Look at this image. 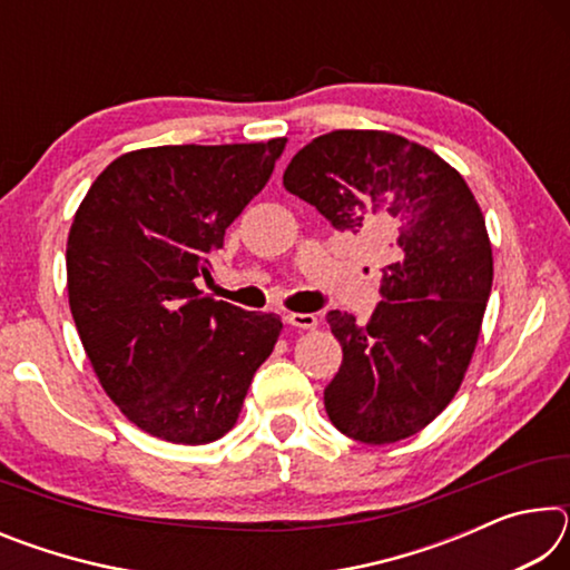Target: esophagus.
<instances>
[{
  "label": "esophagus",
  "instance_id": "esophagus-1",
  "mask_svg": "<svg viewBox=\"0 0 570 570\" xmlns=\"http://www.w3.org/2000/svg\"><path fill=\"white\" fill-rule=\"evenodd\" d=\"M284 320H286V324L296 326V330H314V326H316L314 314H286Z\"/></svg>",
  "mask_w": 570,
  "mask_h": 570
}]
</instances>
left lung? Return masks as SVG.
Listing matches in <instances>:
<instances>
[{
  "label": "left lung",
  "mask_w": 570,
  "mask_h": 570,
  "mask_svg": "<svg viewBox=\"0 0 570 570\" xmlns=\"http://www.w3.org/2000/svg\"><path fill=\"white\" fill-rule=\"evenodd\" d=\"M284 188L336 230L384 250L370 322L330 312L344 360L324 407L346 438L387 445L448 407L475 352L493 288L485 218L438 153L384 130H334L296 153Z\"/></svg>",
  "instance_id": "left-lung-1"
}]
</instances>
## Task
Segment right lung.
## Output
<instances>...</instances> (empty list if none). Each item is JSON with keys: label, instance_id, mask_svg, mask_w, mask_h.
<instances>
[{"label": "right lung", "instance_id": "obj_1", "mask_svg": "<svg viewBox=\"0 0 570 570\" xmlns=\"http://www.w3.org/2000/svg\"><path fill=\"white\" fill-rule=\"evenodd\" d=\"M286 138L125 153L77 208L70 312L95 374L132 424L206 445L238 420L282 334L276 314L204 296L226 228L272 178Z\"/></svg>", "mask_w": 570, "mask_h": 570}]
</instances>
